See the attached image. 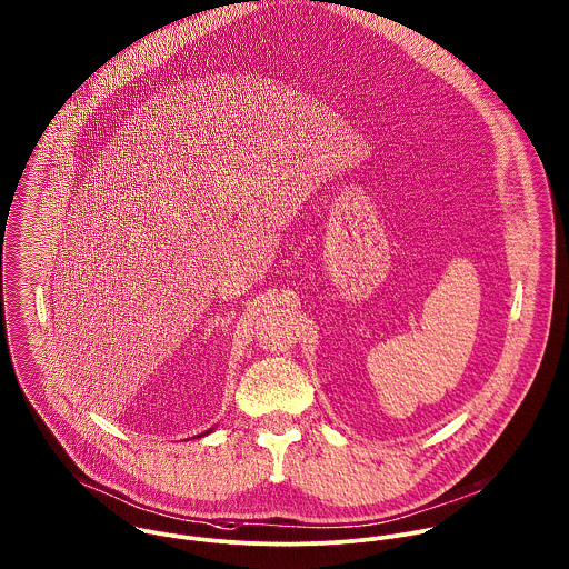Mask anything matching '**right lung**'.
Instances as JSON below:
<instances>
[{
    "label": "right lung",
    "mask_w": 569,
    "mask_h": 569,
    "mask_svg": "<svg viewBox=\"0 0 569 569\" xmlns=\"http://www.w3.org/2000/svg\"><path fill=\"white\" fill-rule=\"evenodd\" d=\"M211 431H213V429H209V431H204V433H202V436H209V433H211ZM202 436H198V438H202Z\"/></svg>",
    "instance_id": "1"
}]
</instances>
